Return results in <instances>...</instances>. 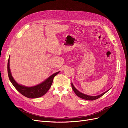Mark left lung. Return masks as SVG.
<instances>
[{
	"instance_id": "1",
	"label": "left lung",
	"mask_w": 128,
	"mask_h": 128,
	"mask_svg": "<svg viewBox=\"0 0 128 128\" xmlns=\"http://www.w3.org/2000/svg\"><path fill=\"white\" fill-rule=\"evenodd\" d=\"M72 89L73 91H74V92L75 93V94H76L78 96H79V98H82V99H84V100H96V99L98 98H100V97H101L102 96H103L104 94L105 93H106L107 91H109V90L110 89V88L109 90H107L106 91L104 92V93H102V94H100V95H98V96H88V95L82 93V92H80V91H79L75 88V87L74 86V84H72Z\"/></svg>"
}]
</instances>
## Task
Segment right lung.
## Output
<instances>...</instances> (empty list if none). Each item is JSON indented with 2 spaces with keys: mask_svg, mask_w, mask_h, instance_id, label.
I'll return each mask as SVG.
<instances>
[{
  "mask_svg": "<svg viewBox=\"0 0 128 128\" xmlns=\"http://www.w3.org/2000/svg\"><path fill=\"white\" fill-rule=\"evenodd\" d=\"M60 72L53 74L42 83L32 86H26L18 84L13 78L10 68V56L8 62V74L10 81L15 88L24 96L30 98L41 97L48 92L52 85L53 80Z\"/></svg>",
  "mask_w": 128,
  "mask_h": 128,
  "instance_id": "1",
  "label": "right lung"
}]
</instances>
